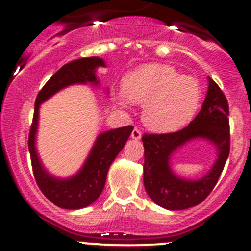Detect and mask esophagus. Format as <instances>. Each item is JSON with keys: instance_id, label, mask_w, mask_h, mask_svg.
<instances>
[{"instance_id": "obj_1", "label": "esophagus", "mask_w": 251, "mask_h": 251, "mask_svg": "<svg viewBox=\"0 0 251 251\" xmlns=\"http://www.w3.org/2000/svg\"><path fill=\"white\" fill-rule=\"evenodd\" d=\"M141 136H142V133H141V131L138 130L137 127H135L132 130V133H131V137L133 138V140H140L141 138Z\"/></svg>"}]
</instances>
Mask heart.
Instances as JSON below:
<instances>
[{
  "instance_id": "obj_1",
  "label": "heart",
  "mask_w": 251,
  "mask_h": 251,
  "mask_svg": "<svg viewBox=\"0 0 251 251\" xmlns=\"http://www.w3.org/2000/svg\"><path fill=\"white\" fill-rule=\"evenodd\" d=\"M123 87L113 95L116 104L144 105L143 123L159 132L178 130L189 123L201 97L196 78L179 75L164 64H146L132 70L124 77Z\"/></svg>"
}]
</instances>
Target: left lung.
<instances>
[{"mask_svg":"<svg viewBox=\"0 0 251 251\" xmlns=\"http://www.w3.org/2000/svg\"><path fill=\"white\" fill-rule=\"evenodd\" d=\"M229 108L221 88L209 77L203 107L187 127L171 133H144L143 182L147 193L159 206L184 210L206 199L216 186L229 154ZM204 138L218 149L214 166L203 179L189 181L176 176L170 169L171 154L187 141Z\"/></svg>","mask_w":251,"mask_h":251,"instance_id":"left-lung-1","label":"left lung"}]
</instances>
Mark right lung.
<instances>
[{"mask_svg":"<svg viewBox=\"0 0 251 251\" xmlns=\"http://www.w3.org/2000/svg\"><path fill=\"white\" fill-rule=\"evenodd\" d=\"M104 65V60L98 57L81 58L63 65L41 88L35 102L34 118L27 141L32 173L37 186L45 197L63 209H82L92 204L100 196L104 188L109 166L125 146L133 126H124L100 133L82 169L68 179L55 178L45 170L35 148L40 104L69 85L87 82L98 85L96 69Z\"/></svg>","mask_w":251,"mask_h":251,"instance_id":"1","label":"right lung"}]
</instances>
